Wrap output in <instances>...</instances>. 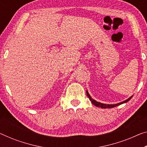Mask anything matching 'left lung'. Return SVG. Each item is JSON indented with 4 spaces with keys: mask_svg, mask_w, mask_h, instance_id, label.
<instances>
[{
    "mask_svg": "<svg viewBox=\"0 0 147 147\" xmlns=\"http://www.w3.org/2000/svg\"><path fill=\"white\" fill-rule=\"evenodd\" d=\"M86 93H87V96L89 97V100L91 101V102L93 104L94 106H96V107H100V108H114V107H118V106L121 105V104H123V103H125V102H128V101L130 99L132 98V96H131V97H129V98H127V100H124V101H123V102H119V103H118V104H115V105H107V104H103V103L97 102V101H96L95 100L92 99L91 97V96H90V94H89V92H88L87 90V91H86Z\"/></svg>",
    "mask_w": 147,
    "mask_h": 147,
    "instance_id": "left-lung-1",
    "label": "left lung"
}]
</instances>
